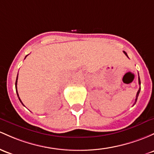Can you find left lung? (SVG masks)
Listing matches in <instances>:
<instances>
[{
  "label": "left lung",
  "instance_id": "obj_1",
  "mask_svg": "<svg viewBox=\"0 0 154 154\" xmlns=\"http://www.w3.org/2000/svg\"><path fill=\"white\" fill-rule=\"evenodd\" d=\"M124 54L125 55H126V56L128 57V55H127V54H126V52H124ZM138 81H139V85H140V77H138ZM140 88H139V90H138V91H137V96H136V99H135V102H134V104L135 103H136V102H137V97H138V96H139V94H140Z\"/></svg>",
  "mask_w": 154,
  "mask_h": 154
}]
</instances>
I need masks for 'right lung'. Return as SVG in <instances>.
I'll use <instances>...</instances> for the list:
<instances>
[{
  "mask_svg": "<svg viewBox=\"0 0 154 154\" xmlns=\"http://www.w3.org/2000/svg\"><path fill=\"white\" fill-rule=\"evenodd\" d=\"M27 57V55L26 56H25V58H26ZM17 79H18V74H17V80H16V82H15V88H16V91H17V96H19V95H18V92H17ZM19 99H20V102L22 103V104H23V102H22V101L20 100V97H19Z\"/></svg>",
  "mask_w": 154,
  "mask_h": 154,
  "instance_id": "add662e5",
  "label": "right lung"
}]
</instances>
